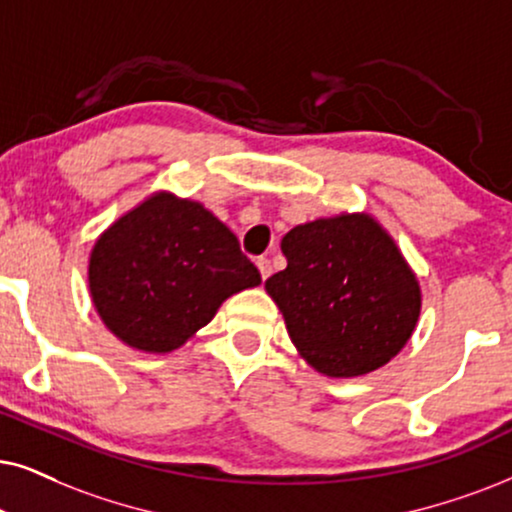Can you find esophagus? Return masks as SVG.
Segmentation results:
<instances>
[{
	"instance_id": "esophagus-1",
	"label": "esophagus",
	"mask_w": 512,
	"mask_h": 512,
	"mask_svg": "<svg viewBox=\"0 0 512 512\" xmlns=\"http://www.w3.org/2000/svg\"><path fill=\"white\" fill-rule=\"evenodd\" d=\"M257 269H260V276L267 281V278L271 276V262L267 260V257H257Z\"/></svg>"
}]
</instances>
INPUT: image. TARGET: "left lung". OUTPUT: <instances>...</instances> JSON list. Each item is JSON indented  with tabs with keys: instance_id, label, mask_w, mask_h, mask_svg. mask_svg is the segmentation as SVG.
<instances>
[{
	"instance_id": "obj_1",
	"label": "left lung",
	"mask_w": 512,
	"mask_h": 512,
	"mask_svg": "<svg viewBox=\"0 0 512 512\" xmlns=\"http://www.w3.org/2000/svg\"><path fill=\"white\" fill-rule=\"evenodd\" d=\"M281 250L288 267L264 288L309 366L354 378L397 357L418 323L420 286L383 226L366 212L314 219Z\"/></svg>"
}]
</instances>
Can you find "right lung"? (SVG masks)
<instances>
[{
  "label": "right lung",
  "instance_id": "right-lung-1",
  "mask_svg": "<svg viewBox=\"0 0 512 512\" xmlns=\"http://www.w3.org/2000/svg\"><path fill=\"white\" fill-rule=\"evenodd\" d=\"M262 283L226 224L189 198L158 191L96 238L89 293L125 345L179 349L208 326L226 297Z\"/></svg>",
  "mask_w": 512,
  "mask_h": 512
}]
</instances>
